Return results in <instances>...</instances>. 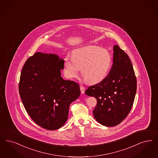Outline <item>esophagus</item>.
Masks as SVG:
<instances>
[{
  "mask_svg": "<svg viewBox=\"0 0 158 158\" xmlns=\"http://www.w3.org/2000/svg\"><path fill=\"white\" fill-rule=\"evenodd\" d=\"M80 89H81V94H83L85 93V88L83 86H80Z\"/></svg>",
  "mask_w": 158,
  "mask_h": 158,
  "instance_id": "esophagus-1",
  "label": "esophagus"
}]
</instances>
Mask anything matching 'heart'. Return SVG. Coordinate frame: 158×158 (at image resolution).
I'll return each instance as SVG.
<instances>
[{"label": "heart", "instance_id": "heart-1", "mask_svg": "<svg viewBox=\"0 0 158 158\" xmlns=\"http://www.w3.org/2000/svg\"><path fill=\"white\" fill-rule=\"evenodd\" d=\"M111 64L112 57L107 50L90 46L73 51L72 57H66L63 66L68 78L77 77L82 69L85 80L89 83L96 84L106 78Z\"/></svg>", "mask_w": 158, "mask_h": 158}]
</instances>
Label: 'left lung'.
<instances>
[{
    "label": "left lung",
    "instance_id": "obj_1",
    "mask_svg": "<svg viewBox=\"0 0 158 158\" xmlns=\"http://www.w3.org/2000/svg\"><path fill=\"white\" fill-rule=\"evenodd\" d=\"M114 63L102 82L89 87L86 95L95 97V119L105 126L118 125L130 112L136 92V78L131 61L118 45L114 46Z\"/></svg>",
    "mask_w": 158,
    "mask_h": 158
}]
</instances>
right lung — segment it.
Here are the masks:
<instances>
[{"instance_id":"1","label":"right lung","mask_w":158,"mask_h":158,"mask_svg":"<svg viewBox=\"0 0 158 158\" xmlns=\"http://www.w3.org/2000/svg\"><path fill=\"white\" fill-rule=\"evenodd\" d=\"M64 60L36 52L22 70L19 94L26 112L39 126L53 131L68 120L70 103L81 95L79 85L61 77Z\"/></svg>"}]
</instances>
